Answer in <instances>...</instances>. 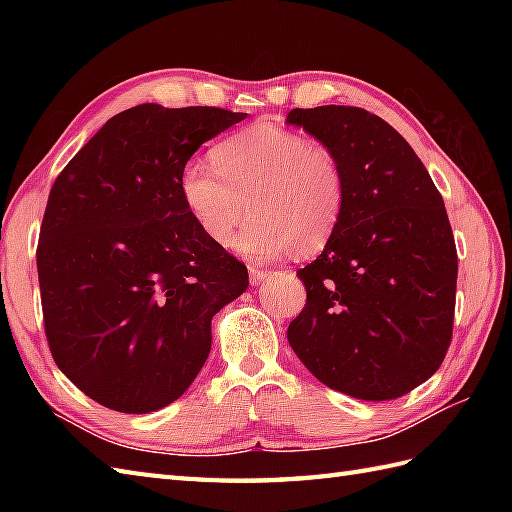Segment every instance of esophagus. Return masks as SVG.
Returning a JSON list of instances; mask_svg holds the SVG:
<instances>
[{"label": "esophagus", "mask_w": 512, "mask_h": 512, "mask_svg": "<svg viewBox=\"0 0 512 512\" xmlns=\"http://www.w3.org/2000/svg\"><path fill=\"white\" fill-rule=\"evenodd\" d=\"M248 273H250V284H253V286H259L266 277H270V270L257 268V266H250Z\"/></svg>", "instance_id": "1"}]
</instances>
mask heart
<instances>
[{
	"instance_id": "b5f03b06",
	"label": "heart",
	"mask_w": 512,
	"mask_h": 512,
	"mask_svg": "<svg viewBox=\"0 0 512 512\" xmlns=\"http://www.w3.org/2000/svg\"><path fill=\"white\" fill-rule=\"evenodd\" d=\"M213 162L191 160L178 178L184 209L213 244H231L248 202L255 217L235 239L239 253L273 259L292 246L314 253L330 242L347 189L341 160L328 145L257 123L224 138Z\"/></svg>"
}]
</instances>
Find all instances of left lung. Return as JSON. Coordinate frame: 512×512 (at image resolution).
Masks as SVG:
<instances>
[{"instance_id":"obj_1","label":"left lung","mask_w":512,"mask_h":512,"mask_svg":"<svg viewBox=\"0 0 512 512\" xmlns=\"http://www.w3.org/2000/svg\"><path fill=\"white\" fill-rule=\"evenodd\" d=\"M286 123L339 156L347 189L330 242L297 270L308 297L288 343L341 394L405 396L451 345L458 253L442 195L407 140L361 107H297Z\"/></svg>"}]
</instances>
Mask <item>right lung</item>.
Wrapping results in <instances>:
<instances>
[{
  "instance_id": "obj_1",
  "label": "right lung",
  "mask_w": 512,
  "mask_h": 512,
  "mask_svg": "<svg viewBox=\"0 0 512 512\" xmlns=\"http://www.w3.org/2000/svg\"><path fill=\"white\" fill-rule=\"evenodd\" d=\"M222 107L136 105L112 116L54 180L37 273L54 363L123 413L171 405L211 352V319L248 288L178 191L202 143L244 121Z\"/></svg>"
}]
</instances>
